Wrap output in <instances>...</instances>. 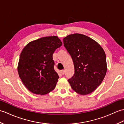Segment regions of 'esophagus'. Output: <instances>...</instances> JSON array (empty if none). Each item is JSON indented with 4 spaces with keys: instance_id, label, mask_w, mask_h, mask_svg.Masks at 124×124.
Wrapping results in <instances>:
<instances>
[{
    "instance_id": "1",
    "label": "esophagus",
    "mask_w": 124,
    "mask_h": 124,
    "mask_svg": "<svg viewBox=\"0 0 124 124\" xmlns=\"http://www.w3.org/2000/svg\"><path fill=\"white\" fill-rule=\"evenodd\" d=\"M61 73H62V75H64L65 74V71L64 70H62L61 71Z\"/></svg>"
}]
</instances>
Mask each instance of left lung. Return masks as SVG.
<instances>
[{
  "label": "left lung",
  "mask_w": 124,
  "mask_h": 124,
  "mask_svg": "<svg viewBox=\"0 0 124 124\" xmlns=\"http://www.w3.org/2000/svg\"><path fill=\"white\" fill-rule=\"evenodd\" d=\"M63 43L74 64L75 73L68 79L71 87L80 95L92 93L102 83L107 72L103 49L93 39L79 33L65 37Z\"/></svg>",
  "instance_id": "obj_1"
}]
</instances>
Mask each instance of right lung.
<instances>
[{
    "mask_svg": "<svg viewBox=\"0 0 124 124\" xmlns=\"http://www.w3.org/2000/svg\"><path fill=\"white\" fill-rule=\"evenodd\" d=\"M62 45L58 37L49 36L31 41L23 49L17 71L31 93L45 95L55 88L59 76L54 69L53 54Z\"/></svg>",
    "mask_w": 124,
    "mask_h": 124,
    "instance_id": "1",
    "label": "right lung"
}]
</instances>
